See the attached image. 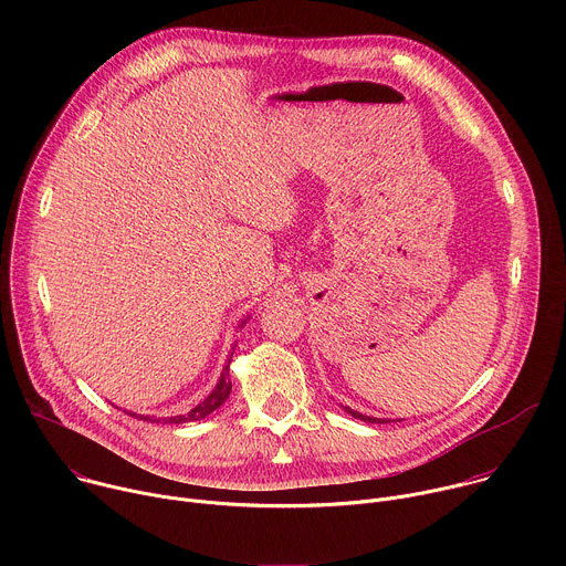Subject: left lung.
Listing matches in <instances>:
<instances>
[{
	"label": "left lung",
	"instance_id": "obj_1",
	"mask_svg": "<svg viewBox=\"0 0 566 566\" xmlns=\"http://www.w3.org/2000/svg\"><path fill=\"white\" fill-rule=\"evenodd\" d=\"M354 419H360V421H367V423H385V419H374V417H365V415H360V412H356V410H352V408H345Z\"/></svg>",
	"mask_w": 566,
	"mask_h": 566
}]
</instances>
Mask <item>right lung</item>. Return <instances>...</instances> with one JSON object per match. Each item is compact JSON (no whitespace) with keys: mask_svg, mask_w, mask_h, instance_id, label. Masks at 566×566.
Returning a JSON list of instances; mask_svg holds the SVG:
<instances>
[{"mask_svg":"<svg viewBox=\"0 0 566 566\" xmlns=\"http://www.w3.org/2000/svg\"><path fill=\"white\" fill-rule=\"evenodd\" d=\"M230 389H232V385H230V378H228V367L221 371V378H219V382H217V387L199 402L197 408H192L188 415H179V417H170V419H149V417H140L143 421H156V423H188V421H201V419H206L208 415H212L221 402L228 398V394H230ZM129 415V412H127ZM129 417H134V415H129Z\"/></svg>","mask_w":566,"mask_h":566,"instance_id":"1","label":"right lung"}]
</instances>
